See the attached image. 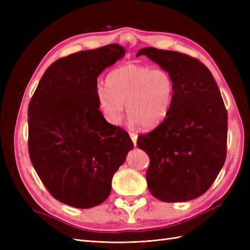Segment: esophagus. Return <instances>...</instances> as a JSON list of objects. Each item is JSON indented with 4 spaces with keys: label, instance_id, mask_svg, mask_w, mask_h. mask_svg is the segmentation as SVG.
I'll return each instance as SVG.
<instances>
[{
    "label": "esophagus",
    "instance_id": "esophagus-1",
    "mask_svg": "<svg viewBox=\"0 0 250 250\" xmlns=\"http://www.w3.org/2000/svg\"><path fill=\"white\" fill-rule=\"evenodd\" d=\"M129 135H130V139L131 141L133 142V145L137 146V140H138V135L133 133V132H129Z\"/></svg>",
    "mask_w": 250,
    "mask_h": 250
}]
</instances>
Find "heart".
Returning <instances> with one entry per match:
<instances>
[{
    "mask_svg": "<svg viewBox=\"0 0 250 250\" xmlns=\"http://www.w3.org/2000/svg\"><path fill=\"white\" fill-rule=\"evenodd\" d=\"M106 89L97 93L98 108L110 125L123 119L125 105L131 124L153 129L168 117L175 85L171 75L163 69L139 64H125L106 77Z\"/></svg>",
    "mask_w": 250,
    "mask_h": 250,
    "instance_id": "b5f03b06",
    "label": "heart"
}]
</instances>
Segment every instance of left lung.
Returning <instances> with one entry per match:
<instances>
[{"label": "left lung", "instance_id": "8db88e82", "mask_svg": "<svg viewBox=\"0 0 250 250\" xmlns=\"http://www.w3.org/2000/svg\"><path fill=\"white\" fill-rule=\"evenodd\" d=\"M167 71L175 85L168 117L137 145L150 158V193L164 202H183L206 193L222 169L228 142V111L217 83L198 59L179 52L143 48Z\"/></svg>", "mask_w": 250, "mask_h": 250}]
</instances>
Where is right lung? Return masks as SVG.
I'll return each instance as SVG.
<instances>
[{
    "label": "right lung",
    "instance_id": "right-lung-1",
    "mask_svg": "<svg viewBox=\"0 0 250 250\" xmlns=\"http://www.w3.org/2000/svg\"><path fill=\"white\" fill-rule=\"evenodd\" d=\"M125 55L111 43L60 58L44 72L29 103L30 160L55 199L77 208L99 206L133 143L97 104V78Z\"/></svg>",
    "mask_w": 250,
    "mask_h": 250
}]
</instances>
